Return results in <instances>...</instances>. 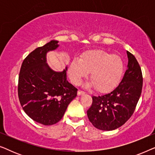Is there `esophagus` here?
<instances>
[{
    "instance_id": "obj_1",
    "label": "esophagus",
    "mask_w": 155,
    "mask_h": 155,
    "mask_svg": "<svg viewBox=\"0 0 155 155\" xmlns=\"http://www.w3.org/2000/svg\"><path fill=\"white\" fill-rule=\"evenodd\" d=\"M85 94V92H84V91H82V90L78 91V95H79V96H80V95H82V94Z\"/></svg>"
}]
</instances>
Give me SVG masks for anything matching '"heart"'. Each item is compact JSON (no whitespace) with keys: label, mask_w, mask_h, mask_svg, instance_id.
I'll use <instances>...</instances> for the list:
<instances>
[{"label":"heart","mask_w":155,"mask_h":155,"mask_svg":"<svg viewBox=\"0 0 155 155\" xmlns=\"http://www.w3.org/2000/svg\"><path fill=\"white\" fill-rule=\"evenodd\" d=\"M124 63L121 57L104 50H90L83 53L79 58H74L68 68L71 81L78 84L90 72L91 82L87 87L94 86L100 92L111 90L122 77Z\"/></svg>","instance_id":"b5f03b06"}]
</instances>
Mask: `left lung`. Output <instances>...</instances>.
Returning a JSON list of instances; mask_svg holds the SVG:
<instances>
[{"label": "left lung", "instance_id": "left-lung-1", "mask_svg": "<svg viewBox=\"0 0 155 155\" xmlns=\"http://www.w3.org/2000/svg\"><path fill=\"white\" fill-rule=\"evenodd\" d=\"M128 63L121 81L111 92L92 97L87 110L93 126L101 130H113L123 126L133 115L143 88V75L135 57L127 51Z\"/></svg>", "mask_w": 155, "mask_h": 155}]
</instances>
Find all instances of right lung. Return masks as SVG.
<instances>
[{"instance_id":"right-lung-1","label":"right lung","mask_w":155,"mask_h":155,"mask_svg":"<svg viewBox=\"0 0 155 155\" xmlns=\"http://www.w3.org/2000/svg\"><path fill=\"white\" fill-rule=\"evenodd\" d=\"M58 43L51 40L31 52L23 61L19 75L20 104L29 117L44 126L58 123L77 96L78 89L67 80V66L56 72L47 63L46 54L56 50Z\"/></svg>"}]
</instances>
